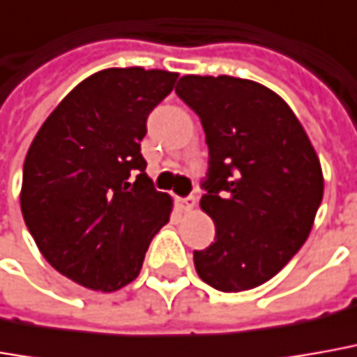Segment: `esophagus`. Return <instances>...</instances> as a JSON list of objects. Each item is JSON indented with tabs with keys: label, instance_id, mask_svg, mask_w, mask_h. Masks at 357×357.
Returning a JSON list of instances; mask_svg holds the SVG:
<instances>
[{
	"label": "esophagus",
	"instance_id": "obj_1",
	"mask_svg": "<svg viewBox=\"0 0 357 357\" xmlns=\"http://www.w3.org/2000/svg\"><path fill=\"white\" fill-rule=\"evenodd\" d=\"M178 205L183 211H191L193 207H195V197H179Z\"/></svg>",
	"mask_w": 357,
	"mask_h": 357
}]
</instances>
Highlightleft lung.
Listing matches in <instances>:
<instances>
[{
  "mask_svg": "<svg viewBox=\"0 0 357 357\" xmlns=\"http://www.w3.org/2000/svg\"><path fill=\"white\" fill-rule=\"evenodd\" d=\"M176 93L199 115L209 146L201 209L217 234L193 252L195 270L215 289H254L311 232L324 191L319 156L289 105L261 84L183 76Z\"/></svg>",
  "mask_w": 357,
  "mask_h": 357,
  "instance_id": "obj_1",
  "label": "left lung"
}]
</instances>
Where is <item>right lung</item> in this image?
Returning a JSON list of instances; mask_svg holds the SVG:
<instances>
[{
  "label": "right lung",
  "mask_w": 357,
  "mask_h": 357,
  "mask_svg": "<svg viewBox=\"0 0 357 357\" xmlns=\"http://www.w3.org/2000/svg\"><path fill=\"white\" fill-rule=\"evenodd\" d=\"M176 79L166 70H101L60 101L26 152V229L46 261L87 289L111 293L137 280L169 220L172 197L146 176L140 140Z\"/></svg>",
  "instance_id": "right-lung-1"
}]
</instances>
